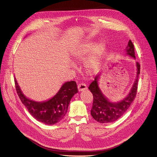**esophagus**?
Wrapping results in <instances>:
<instances>
[{"label":"esophagus","instance_id":"1","mask_svg":"<svg viewBox=\"0 0 157 157\" xmlns=\"http://www.w3.org/2000/svg\"><path fill=\"white\" fill-rule=\"evenodd\" d=\"M78 91H79V92H82V91H84V90H86L87 87H86V86L85 84L81 83V84H79V85H78Z\"/></svg>","mask_w":157,"mask_h":157}]
</instances>
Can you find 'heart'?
<instances>
[{"label":"heart","mask_w":157,"mask_h":157,"mask_svg":"<svg viewBox=\"0 0 157 157\" xmlns=\"http://www.w3.org/2000/svg\"><path fill=\"white\" fill-rule=\"evenodd\" d=\"M104 52V44L99 43L95 45L93 41H88L78 46L74 49L72 52V56L73 60L76 62H81L84 60L85 69L87 72L92 74L99 69Z\"/></svg>","instance_id":"1"}]
</instances>
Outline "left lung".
<instances>
[{
    "label": "left lung",
    "instance_id": "obj_1",
    "mask_svg": "<svg viewBox=\"0 0 157 157\" xmlns=\"http://www.w3.org/2000/svg\"><path fill=\"white\" fill-rule=\"evenodd\" d=\"M126 55L136 59L134 48L132 41L129 40L125 49ZM136 76L132 86L128 94L122 100L117 102H112L107 98L99 87V79L101 73H98L95 79L90 85L88 89L94 95L93 106L91 110V115L94 119L101 123H108L117 121L123 116L128 109L136 95L139 74L140 73V65L136 62Z\"/></svg>",
    "mask_w": 157,
    "mask_h": 157
}]
</instances>
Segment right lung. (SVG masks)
Instances as JSON below:
<instances>
[{
    "instance_id": "add662e5",
    "label": "right lung",
    "mask_w": 157,
    "mask_h": 157,
    "mask_svg": "<svg viewBox=\"0 0 157 157\" xmlns=\"http://www.w3.org/2000/svg\"><path fill=\"white\" fill-rule=\"evenodd\" d=\"M14 82L16 92L30 114L37 121L49 125L59 123L63 118L72 97L78 92L75 81H67L53 97L47 101L39 102L27 97L16 78Z\"/></svg>"
}]
</instances>
